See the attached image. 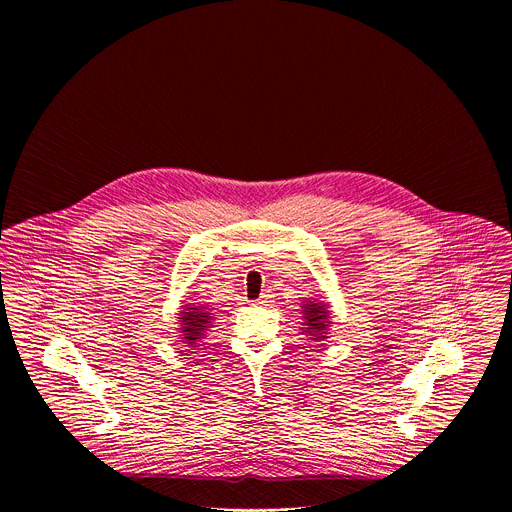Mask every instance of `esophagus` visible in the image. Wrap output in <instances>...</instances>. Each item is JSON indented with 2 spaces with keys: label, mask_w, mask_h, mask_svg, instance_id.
<instances>
[{
  "label": "esophagus",
  "mask_w": 512,
  "mask_h": 512,
  "mask_svg": "<svg viewBox=\"0 0 512 512\" xmlns=\"http://www.w3.org/2000/svg\"><path fill=\"white\" fill-rule=\"evenodd\" d=\"M268 299H270V293H261V297L257 299V305H265V303H268Z\"/></svg>",
  "instance_id": "1"
}]
</instances>
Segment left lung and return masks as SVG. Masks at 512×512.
<instances>
[{
  "instance_id": "left-lung-1",
  "label": "left lung",
  "mask_w": 512,
  "mask_h": 512,
  "mask_svg": "<svg viewBox=\"0 0 512 512\" xmlns=\"http://www.w3.org/2000/svg\"><path fill=\"white\" fill-rule=\"evenodd\" d=\"M301 315H303V332L305 336H311V340L324 341L328 340V330L332 326V313H330V305L324 301H317V299H309L303 301L301 307Z\"/></svg>"
}]
</instances>
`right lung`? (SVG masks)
Wrapping results in <instances>:
<instances>
[{"mask_svg":"<svg viewBox=\"0 0 512 512\" xmlns=\"http://www.w3.org/2000/svg\"><path fill=\"white\" fill-rule=\"evenodd\" d=\"M178 330L182 334V341L188 347H195L203 338H207L209 328H213V313L207 311L203 305L184 303L182 311H178Z\"/></svg>","mask_w":512,"mask_h":512,"instance_id":"1","label":"right lung"}]
</instances>
